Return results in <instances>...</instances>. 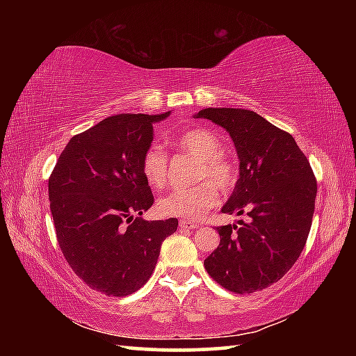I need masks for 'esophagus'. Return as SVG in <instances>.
Instances as JSON below:
<instances>
[{
  "label": "esophagus",
  "mask_w": 356,
  "mask_h": 356,
  "mask_svg": "<svg viewBox=\"0 0 356 356\" xmlns=\"http://www.w3.org/2000/svg\"><path fill=\"white\" fill-rule=\"evenodd\" d=\"M197 226V222H193V221H188V220H180L179 221V227L180 229H196Z\"/></svg>",
  "instance_id": "esophagus-1"
}]
</instances>
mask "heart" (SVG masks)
Here are the masks:
<instances>
[{"label": "heart", "mask_w": 356, "mask_h": 356, "mask_svg": "<svg viewBox=\"0 0 356 356\" xmlns=\"http://www.w3.org/2000/svg\"><path fill=\"white\" fill-rule=\"evenodd\" d=\"M179 147L200 161L196 180H210L193 186H180L159 201L160 213L200 220L218 202V191L229 193L236 186L238 172L234 161L222 154V141L209 129H191L177 138ZM141 171L147 184L163 188L170 176V161L163 149L152 144L141 159Z\"/></svg>", "instance_id": "obj_1"}]
</instances>
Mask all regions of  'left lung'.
<instances>
[{
    "mask_svg": "<svg viewBox=\"0 0 356 356\" xmlns=\"http://www.w3.org/2000/svg\"><path fill=\"white\" fill-rule=\"evenodd\" d=\"M196 118L221 125L240 160V176L222 213L248 222L216 227L220 245L207 273L227 291L252 293L280 281L305 248L314 215L317 182L305 154L287 131L242 108H206Z\"/></svg>",
    "mask_w": 356,
    "mask_h": 356,
    "instance_id": "left-lung-1",
    "label": "left lung"
}]
</instances>
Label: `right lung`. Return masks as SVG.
<instances>
[{
  "label": "right lung",
  "instance_id": "add662e5",
  "mask_svg": "<svg viewBox=\"0 0 356 356\" xmlns=\"http://www.w3.org/2000/svg\"><path fill=\"white\" fill-rule=\"evenodd\" d=\"M163 114H116L69 141L48 179L56 238L65 261L94 291L136 292L152 275L177 218L146 221L154 195L141 159Z\"/></svg>",
  "mask_w": 356,
  "mask_h": 356
}]
</instances>
